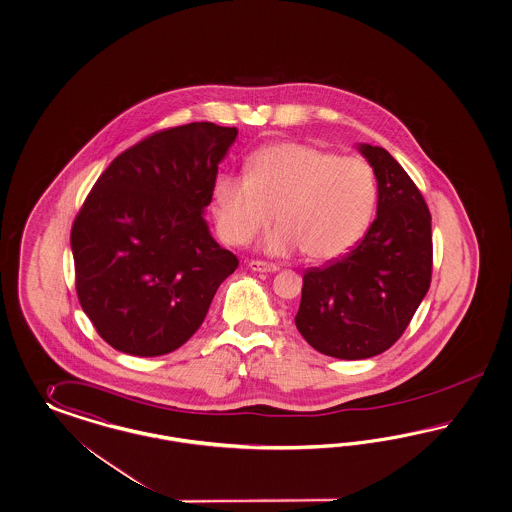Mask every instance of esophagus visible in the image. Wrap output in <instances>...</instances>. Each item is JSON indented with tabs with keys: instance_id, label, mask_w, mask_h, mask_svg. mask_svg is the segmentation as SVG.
Wrapping results in <instances>:
<instances>
[{
	"instance_id": "34e87169",
	"label": "esophagus",
	"mask_w": 512,
	"mask_h": 512,
	"mask_svg": "<svg viewBox=\"0 0 512 512\" xmlns=\"http://www.w3.org/2000/svg\"><path fill=\"white\" fill-rule=\"evenodd\" d=\"M249 268L253 272H278L280 266L274 263H265V261H249Z\"/></svg>"
}]
</instances>
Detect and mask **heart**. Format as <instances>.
<instances>
[{"instance_id":"1","label":"heart","mask_w":512,"mask_h":512,"mask_svg":"<svg viewBox=\"0 0 512 512\" xmlns=\"http://www.w3.org/2000/svg\"><path fill=\"white\" fill-rule=\"evenodd\" d=\"M376 200L367 160L293 141L257 151L247 160V177L221 174L213 183L215 221L227 244L249 242L274 212L280 227L268 247L302 249L312 261L346 253L369 227Z\"/></svg>"}]
</instances>
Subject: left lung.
Returning <instances> with one entry per match:
<instances>
[{"label":"left lung","instance_id":"1","mask_svg":"<svg viewBox=\"0 0 512 512\" xmlns=\"http://www.w3.org/2000/svg\"><path fill=\"white\" fill-rule=\"evenodd\" d=\"M359 151L378 181V210L365 238L346 255L302 276L295 325L318 352L367 359L405 333L433 268L431 213L403 166L382 147Z\"/></svg>","mask_w":512,"mask_h":512}]
</instances>
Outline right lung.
Wrapping results in <instances>:
<instances>
[{
  "label": "right lung",
  "instance_id": "right-lung-1",
  "mask_svg": "<svg viewBox=\"0 0 512 512\" xmlns=\"http://www.w3.org/2000/svg\"><path fill=\"white\" fill-rule=\"evenodd\" d=\"M232 126L166 128L98 177L71 227L75 289L98 335L157 357L198 331L217 287L238 268L204 221Z\"/></svg>",
  "mask_w": 512,
  "mask_h": 512
}]
</instances>
